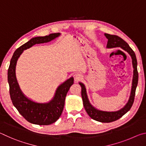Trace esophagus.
<instances>
[{
  "label": "esophagus",
  "mask_w": 146,
  "mask_h": 146,
  "mask_svg": "<svg viewBox=\"0 0 146 146\" xmlns=\"http://www.w3.org/2000/svg\"><path fill=\"white\" fill-rule=\"evenodd\" d=\"M73 76H74V80H75V81H76V82H78V81L80 80L81 78H82L81 75H80L79 73H75Z\"/></svg>",
  "instance_id": "esophagus-1"
}]
</instances>
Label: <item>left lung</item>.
<instances>
[{
	"label": "left lung",
	"instance_id": "left-lung-1",
	"mask_svg": "<svg viewBox=\"0 0 146 146\" xmlns=\"http://www.w3.org/2000/svg\"><path fill=\"white\" fill-rule=\"evenodd\" d=\"M106 37L108 39L107 48H118L120 47L123 50L127 51L129 54L130 56H131L132 58V63L133 66L134 68L133 70V78L132 82V88L131 92V95L129 97V101L127 103L124 107L121 109L119 111H113V112H108V111H103L98 110L97 109L93 107L91 105V104L89 102V100L86 94V90L84 85L82 83L80 82L79 84L80 85L82 88V98L83 100V104L84 107L86 112L90 117L93 118V120L98 121L100 122H111L113 121L117 120L120 118L122 117L123 115H125L128 111H129L131 108L132 107L134 102L135 96V91L136 88L138 84V73L137 71V60L136 58V55L133 49L130 48L129 46L126 42L123 40L122 38L117 35H110L108 33H105Z\"/></svg>",
	"mask_w": 146,
	"mask_h": 146
}]
</instances>
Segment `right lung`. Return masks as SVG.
Listing matches in <instances>:
<instances>
[{"mask_svg":"<svg viewBox=\"0 0 146 146\" xmlns=\"http://www.w3.org/2000/svg\"><path fill=\"white\" fill-rule=\"evenodd\" d=\"M60 35V33H51L45 36L31 38L28 42L17 48L10 61L8 70V81L9 95L13 106L20 114L29 122L37 125H49L57 120L62 113L65 98L69 90L73 84L74 79L71 77L58 86L53 99L49 103L39 104L28 99L23 95L19 88L15 76L17 61L24 50L36 44L48 42Z\"/></svg>","mask_w":146,"mask_h":146,"instance_id":"right-lung-1","label":"right lung"}]
</instances>
